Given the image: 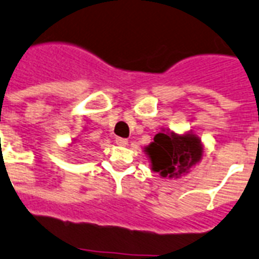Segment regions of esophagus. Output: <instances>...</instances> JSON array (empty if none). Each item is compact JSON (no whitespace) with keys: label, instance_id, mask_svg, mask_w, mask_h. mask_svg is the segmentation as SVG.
<instances>
[{"label":"esophagus","instance_id":"obj_1","mask_svg":"<svg viewBox=\"0 0 259 259\" xmlns=\"http://www.w3.org/2000/svg\"><path fill=\"white\" fill-rule=\"evenodd\" d=\"M116 144L117 145H127L128 140L124 138H116Z\"/></svg>","mask_w":259,"mask_h":259}]
</instances>
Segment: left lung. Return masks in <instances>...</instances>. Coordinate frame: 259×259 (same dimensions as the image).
Listing matches in <instances>:
<instances>
[{
	"mask_svg": "<svg viewBox=\"0 0 259 259\" xmlns=\"http://www.w3.org/2000/svg\"><path fill=\"white\" fill-rule=\"evenodd\" d=\"M144 151L151 160L153 172L163 177L179 179L201 160L204 148L200 138L192 132L183 135L159 132Z\"/></svg>",
	"mask_w": 259,
	"mask_h": 259,
	"instance_id": "1",
	"label": "left lung"
}]
</instances>
